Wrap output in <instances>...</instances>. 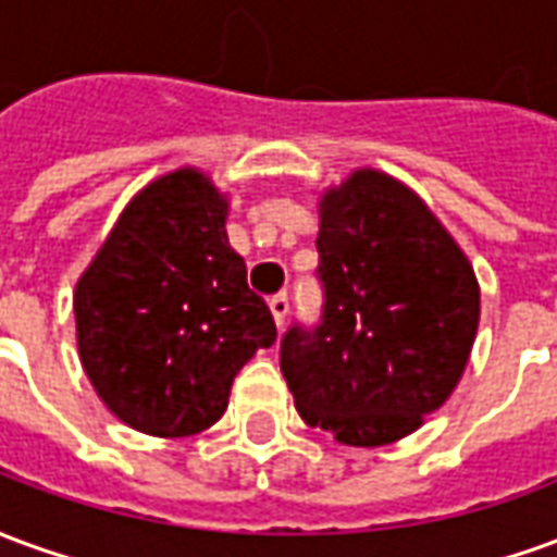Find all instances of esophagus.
<instances>
[{
	"label": "esophagus",
	"mask_w": 557,
	"mask_h": 557,
	"mask_svg": "<svg viewBox=\"0 0 557 557\" xmlns=\"http://www.w3.org/2000/svg\"><path fill=\"white\" fill-rule=\"evenodd\" d=\"M271 313H274V322H277V327H283L286 315H289V295H286V292H280V295H274V298H271Z\"/></svg>",
	"instance_id": "esophagus-1"
}]
</instances>
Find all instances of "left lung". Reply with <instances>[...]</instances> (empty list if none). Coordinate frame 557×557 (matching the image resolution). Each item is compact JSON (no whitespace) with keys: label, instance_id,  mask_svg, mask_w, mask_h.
Wrapping results in <instances>:
<instances>
[{"label":"left lung","instance_id":"left-lung-1","mask_svg":"<svg viewBox=\"0 0 557 557\" xmlns=\"http://www.w3.org/2000/svg\"><path fill=\"white\" fill-rule=\"evenodd\" d=\"M325 304L292 325L280 370L295 409L339 444L399 442L462 379L480 322L474 268L426 202L379 170L319 199Z\"/></svg>","mask_w":557,"mask_h":557}]
</instances>
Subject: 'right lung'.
<instances>
[{"label":"right lung","mask_w":557,"mask_h":557,"mask_svg":"<svg viewBox=\"0 0 557 557\" xmlns=\"http://www.w3.org/2000/svg\"><path fill=\"white\" fill-rule=\"evenodd\" d=\"M230 202L199 170L139 190L74 292L83 370L115 418L160 438L208 430L256 349L277 339L226 238Z\"/></svg>","instance_id":"add662e5"}]
</instances>
